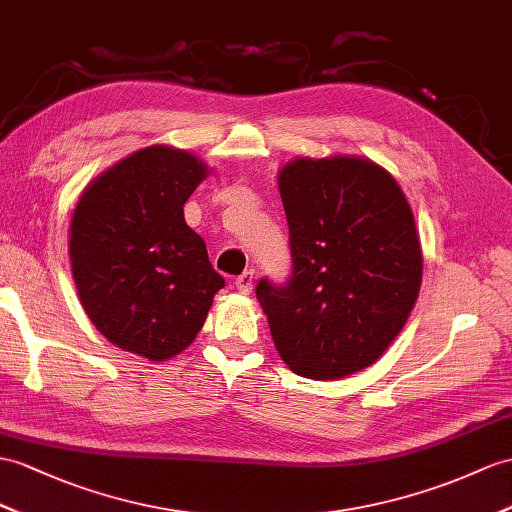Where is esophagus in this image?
I'll use <instances>...</instances> for the list:
<instances>
[{"mask_svg":"<svg viewBox=\"0 0 512 512\" xmlns=\"http://www.w3.org/2000/svg\"><path fill=\"white\" fill-rule=\"evenodd\" d=\"M236 289H239L245 295L252 293V289H254V269H249V271L243 273V276L236 278Z\"/></svg>","mask_w":512,"mask_h":512,"instance_id":"34e87169","label":"esophagus"}]
</instances>
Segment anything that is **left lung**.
<instances>
[{"mask_svg":"<svg viewBox=\"0 0 512 512\" xmlns=\"http://www.w3.org/2000/svg\"><path fill=\"white\" fill-rule=\"evenodd\" d=\"M293 278L260 280L280 358L310 380L371 367L402 332L421 289L413 210L389 171L365 156H299L278 171Z\"/></svg>","mask_w":512,"mask_h":512,"instance_id":"8db88e82","label":"left lung"}]
</instances>
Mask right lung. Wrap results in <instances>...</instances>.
<instances>
[{"instance_id": "add662e5", "label": "right lung", "mask_w": 512, "mask_h": 512, "mask_svg": "<svg viewBox=\"0 0 512 512\" xmlns=\"http://www.w3.org/2000/svg\"><path fill=\"white\" fill-rule=\"evenodd\" d=\"M206 162L149 145L86 184L69 223V260L84 313L106 339L147 360H169L202 330L223 289L184 204Z\"/></svg>"}]
</instances>
